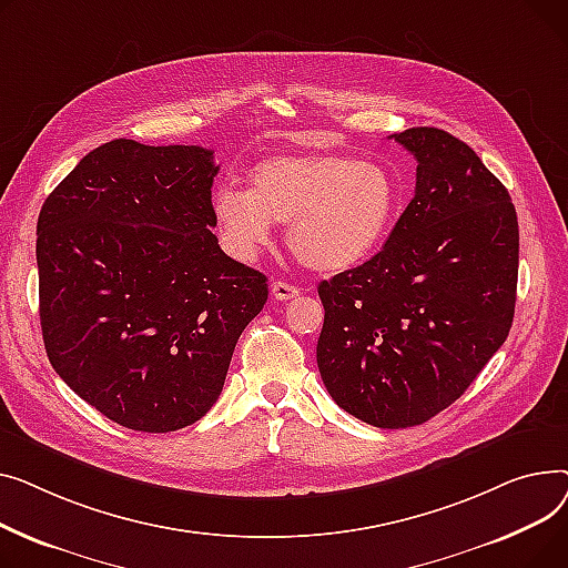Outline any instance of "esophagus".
I'll list each match as a JSON object with an SVG mask.
<instances>
[{
  "label": "esophagus",
  "instance_id": "34e87169",
  "mask_svg": "<svg viewBox=\"0 0 568 568\" xmlns=\"http://www.w3.org/2000/svg\"><path fill=\"white\" fill-rule=\"evenodd\" d=\"M271 293H273L275 300H293V297L300 293V288L293 286V284H288V282L277 280V282L271 284Z\"/></svg>",
  "mask_w": 568,
  "mask_h": 568
}]
</instances>
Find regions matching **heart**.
<instances>
[{
    "label": "heart",
    "instance_id": "1",
    "mask_svg": "<svg viewBox=\"0 0 568 568\" xmlns=\"http://www.w3.org/2000/svg\"><path fill=\"white\" fill-rule=\"evenodd\" d=\"M398 211L396 181L372 158L332 151L277 153L250 172V190L224 185L213 215L236 256L271 241L273 222H288V247L314 271L337 273L372 256Z\"/></svg>",
    "mask_w": 568,
    "mask_h": 568
}]
</instances>
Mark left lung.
<instances>
[{
    "instance_id": "8db88e82",
    "label": "left lung",
    "mask_w": 568,
    "mask_h": 568,
    "mask_svg": "<svg viewBox=\"0 0 568 568\" xmlns=\"http://www.w3.org/2000/svg\"><path fill=\"white\" fill-rule=\"evenodd\" d=\"M392 138L417 160L415 196L378 254L318 284L316 362L339 408L406 428L452 406L505 344L518 217L507 187L449 132Z\"/></svg>"
}]
</instances>
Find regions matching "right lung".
<instances>
[{
  "instance_id": "right-lung-1",
  "label": "right lung",
  "mask_w": 568,
  "mask_h": 568,
  "mask_svg": "<svg viewBox=\"0 0 568 568\" xmlns=\"http://www.w3.org/2000/svg\"><path fill=\"white\" fill-rule=\"evenodd\" d=\"M217 170L204 146L114 140L41 209L45 353L65 385L125 428L202 419L268 300L265 275L226 256L211 231Z\"/></svg>"
}]
</instances>
